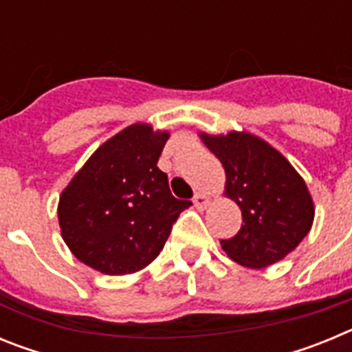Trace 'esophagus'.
Here are the masks:
<instances>
[{
  "label": "esophagus",
  "mask_w": 352,
  "mask_h": 352,
  "mask_svg": "<svg viewBox=\"0 0 352 352\" xmlns=\"http://www.w3.org/2000/svg\"><path fill=\"white\" fill-rule=\"evenodd\" d=\"M194 204L197 210H206V206L210 204V197L206 194H203V192H197L194 195Z\"/></svg>",
  "instance_id": "esophagus-1"
}]
</instances>
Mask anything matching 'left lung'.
Listing matches in <instances>:
<instances>
[{
  "mask_svg": "<svg viewBox=\"0 0 352 352\" xmlns=\"http://www.w3.org/2000/svg\"><path fill=\"white\" fill-rule=\"evenodd\" d=\"M199 135L222 162L226 195L243 217L238 234L220 241L227 256L256 270L284 259L314 222V203L303 178L284 155L252 133Z\"/></svg>",
  "mask_w": 352,
  "mask_h": 352,
  "instance_id": "obj_1",
  "label": "left lung"
}]
</instances>
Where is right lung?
<instances>
[{"label": "right lung", "mask_w": 352, "mask_h": 352, "mask_svg": "<svg viewBox=\"0 0 352 352\" xmlns=\"http://www.w3.org/2000/svg\"><path fill=\"white\" fill-rule=\"evenodd\" d=\"M169 132L146 123L105 141L61 192V236L72 254L105 275H126L157 259L179 213L192 206L169 190L157 162Z\"/></svg>", "instance_id": "obj_1"}]
</instances>
